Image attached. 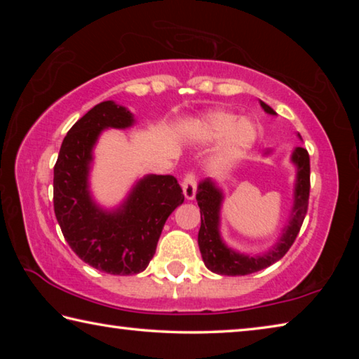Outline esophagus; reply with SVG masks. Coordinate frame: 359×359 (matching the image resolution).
Masks as SVG:
<instances>
[{"label":"esophagus","instance_id":"1","mask_svg":"<svg viewBox=\"0 0 359 359\" xmlns=\"http://www.w3.org/2000/svg\"><path fill=\"white\" fill-rule=\"evenodd\" d=\"M182 188H184V194L188 201L194 199V194H196V175H194V172L185 174L184 182H182Z\"/></svg>","mask_w":359,"mask_h":359}]
</instances>
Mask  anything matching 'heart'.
<instances>
[{
  "instance_id": "1",
  "label": "heart",
  "mask_w": 359,
  "mask_h": 359,
  "mask_svg": "<svg viewBox=\"0 0 359 359\" xmlns=\"http://www.w3.org/2000/svg\"><path fill=\"white\" fill-rule=\"evenodd\" d=\"M198 136L204 141H220L228 137V142L218 160L220 165H228L229 161L252 147L257 139V126L252 120H239L238 115L233 112L215 111L204 115L199 121Z\"/></svg>"
}]
</instances>
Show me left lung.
Returning a JSON list of instances; mask_svg holds the SVG:
<instances>
[{"label":"left lung","mask_w":359,"mask_h":359,"mask_svg":"<svg viewBox=\"0 0 359 359\" xmlns=\"http://www.w3.org/2000/svg\"><path fill=\"white\" fill-rule=\"evenodd\" d=\"M259 104L264 109V112L276 115L274 109L267 106L266 102L259 101ZM291 161L296 165L297 174L294 185V204L291 209L290 223L285 226L282 238L272 247V250L264 255H257V257L234 252L228 245H224L220 231H218L223 193L212 179L199 182L196 201L199 210H201V228L198 233V245L208 269L220 276L253 274V272L274 264L290 250V247L293 245L297 234H299L304 218H306L309 193H311V158H309V151L302 147H296L293 155H291Z\"/></svg>","instance_id":"left-lung-1"}]
</instances>
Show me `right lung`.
<instances>
[{
  "label": "right lung",
  "mask_w": 359,
  "mask_h": 359,
  "mask_svg": "<svg viewBox=\"0 0 359 359\" xmlns=\"http://www.w3.org/2000/svg\"><path fill=\"white\" fill-rule=\"evenodd\" d=\"M133 123L126 107L100 102L72 125L53 168V209L66 242L85 263L112 276L139 274L149 266L168 217L184 203L174 175L154 174L136 182L115 210H102L90 196V163L101 131Z\"/></svg>",
  "instance_id": "obj_1"
}]
</instances>
